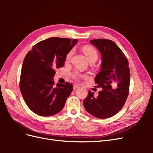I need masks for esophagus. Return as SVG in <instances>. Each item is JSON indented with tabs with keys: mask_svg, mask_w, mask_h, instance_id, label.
<instances>
[{
	"mask_svg": "<svg viewBox=\"0 0 153 153\" xmlns=\"http://www.w3.org/2000/svg\"><path fill=\"white\" fill-rule=\"evenodd\" d=\"M80 87V86L78 85H77V84H74L73 85V89H76L77 88H79Z\"/></svg>",
	"mask_w": 153,
	"mask_h": 153,
	"instance_id": "esophagus-1",
	"label": "esophagus"
}]
</instances>
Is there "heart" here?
<instances>
[{
	"mask_svg": "<svg viewBox=\"0 0 153 153\" xmlns=\"http://www.w3.org/2000/svg\"><path fill=\"white\" fill-rule=\"evenodd\" d=\"M82 50H83V52H84L85 57L89 62L92 61H96L97 59H98V52H97V51L93 47H91V46H89V45L84 46V47L82 48ZM73 53V50H71L70 52H69L68 53V54L66 56V61H69V60L71 59ZM72 76L73 78H78L81 76V75L78 73H74Z\"/></svg>",
	"mask_w": 153,
	"mask_h": 153,
	"instance_id": "b5f03b06",
	"label": "heart"
}]
</instances>
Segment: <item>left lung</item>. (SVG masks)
I'll return each mask as SVG.
<instances>
[{
  "label": "left lung",
  "mask_w": 153,
  "mask_h": 153,
  "mask_svg": "<svg viewBox=\"0 0 153 153\" xmlns=\"http://www.w3.org/2000/svg\"><path fill=\"white\" fill-rule=\"evenodd\" d=\"M101 55L100 71L94 78L102 90L94 97L89 91L84 101L87 112L99 119L114 116L124 106L129 93L130 73L128 60L114 41L98 39L90 41Z\"/></svg>",
  "instance_id": "obj_1"
}]
</instances>
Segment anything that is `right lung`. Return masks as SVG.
<instances>
[{"label": "right lung", "mask_w": 153, "mask_h": 153, "mask_svg": "<svg viewBox=\"0 0 153 153\" xmlns=\"http://www.w3.org/2000/svg\"><path fill=\"white\" fill-rule=\"evenodd\" d=\"M77 39L50 38L29 51L21 71L20 89L28 107L41 116H52L63 109L73 87L70 83L54 86L55 69L64 66L66 56Z\"/></svg>", "instance_id": "add662e5"}]
</instances>
